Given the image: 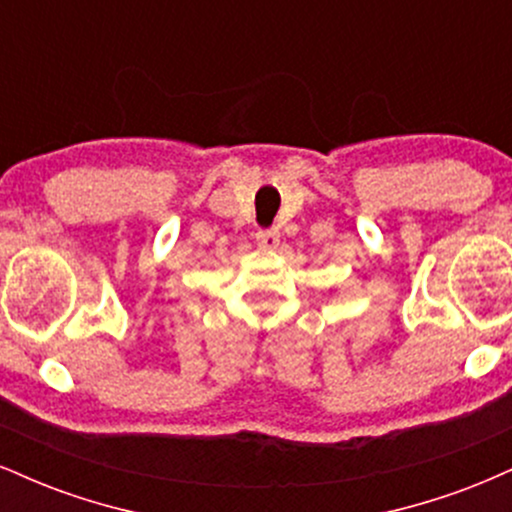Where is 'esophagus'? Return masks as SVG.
<instances>
[{"label": "esophagus", "mask_w": 512, "mask_h": 512, "mask_svg": "<svg viewBox=\"0 0 512 512\" xmlns=\"http://www.w3.org/2000/svg\"><path fill=\"white\" fill-rule=\"evenodd\" d=\"M255 238L262 248H276L279 245V228H260Z\"/></svg>", "instance_id": "1"}]
</instances>
